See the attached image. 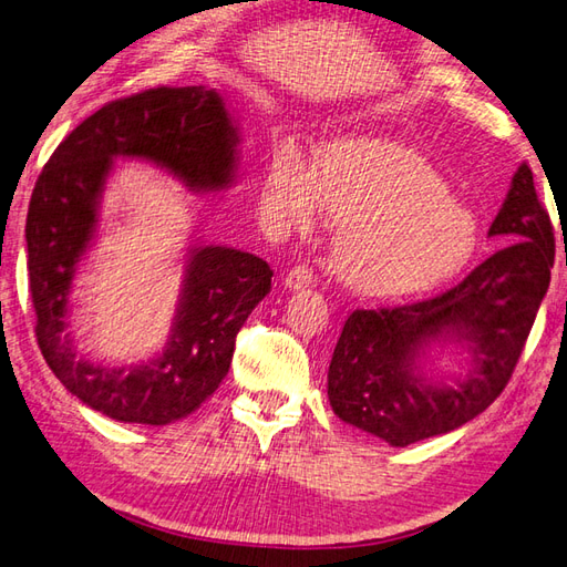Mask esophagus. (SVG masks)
<instances>
[{
	"label": "esophagus",
	"instance_id": "34e87169",
	"mask_svg": "<svg viewBox=\"0 0 567 567\" xmlns=\"http://www.w3.org/2000/svg\"><path fill=\"white\" fill-rule=\"evenodd\" d=\"M311 282H313V270L309 266H295L285 275V287L289 292H295V289H307Z\"/></svg>",
	"mask_w": 567,
	"mask_h": 567
}]
</instances>
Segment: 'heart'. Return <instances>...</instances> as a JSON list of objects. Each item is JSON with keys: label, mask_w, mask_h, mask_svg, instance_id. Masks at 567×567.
Returning <instances> with one entry per match:
<instances>
[{"label": "heart", "mask_w": 567, "mask_h": 567, "mask_svg": "<svg viewBox=\"0 0 567 567\" xmlns=\"http://www.w3.org/2000/svg\"><path fill=\"white\" fill-rule=\"evenodd\" d=\"M268 203L307 229L321 207L338 221L336 278L362 297L415 295L454 278L478 248V221L423 154L381 137L328 142L316 168L292 144L275 147Z\"/></svg>", "instance_id": "heart-1"}]
</instances>
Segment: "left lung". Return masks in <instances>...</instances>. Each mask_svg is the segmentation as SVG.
Masks as SVG:
<instances>
[{
  "instance_id": "obj_1",
  "label": "left lung",
  "mask_w": 567,
  "mask_h": 567,
  "mask_svg": "<svg viewBox=\"0 0 567 567\" xmlns=\"http://www.w3.org/2000/svg\"><path fill=\"white\" fill-rule=\"evenodd\" d=\"M488 234L507 246L456 287L415 305L348 316L328 367V401L343 423L408 446L462 427L503 393L556 256L553 224L526 164L512 176ZM432 344L468 349L472 370L454 382H432L422 374Z\"/></svg>"
}]
</instances>
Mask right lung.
<instances>
[{"instance_id":"right-lung-1","label":"right lung","mask_w":567,"mask_h":567,"mask_svg":"<svg viewBox=\"0 0 567 567\" xmlns=\"http://www.w3.org/2000/svg\"><path fill=\"white\" fill-rule=\"evenodd\" d=\"M236 130L217 89L156 86L105 103L60 142L38 176L25 217L29 287L43 358L72 396L121 423L168 425L197 411L227 377L234 343L272 270L239 248L193 244L164 350L130 364H94L76 352L70 295L96 239L115 159L168 171L195 193L227 190L239 168Z\"/></svg>"}]
</instances>
